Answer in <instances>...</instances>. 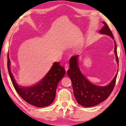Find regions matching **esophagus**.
<instances>
[{"label":"esophagus","instance_id":"1","mask_svg":"<svg viewBox=\"0 0 126 126\" xmlns=\"http://www.w3.org/2000/svg\"><path fill=\"white\" fill-rule=\"evenodd\" d=\"M68 68H69V64H68V63H65V71L67 72Z\"/></svg>","mask_w":126,"mask_h":126}]
</instances>
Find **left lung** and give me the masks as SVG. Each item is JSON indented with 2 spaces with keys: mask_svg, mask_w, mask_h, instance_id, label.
Segmentation results:
<instances>
[{
  "mask_svg": "<svg viewBox=\"0 0 126 126\" xmlns=\"http://www.w3.org/2000/svg\"><path fill=\"white\" fill-rule=\"evenodd\" d=\"M104 26L99 31V33L110 36L114 39L113 35L107 23L103 22ZM114 53L116 61L118 63L117 46L114 41ZM78 55L72 56L69 61L70 68L67 73L71 78L73 86L74 95L76 101L80 105L89 107L101 103L110 96L116 83L117 73L114 78L107 86L102 87L92 84L87 79L80 71L78 67ZM118 72V71H117Z\"/></svg>",
  "mask_w": 126,
  "mask_h": 126,
  "instance_id": "left-lung-1",
  "label": "left lung"
}]
</instances>
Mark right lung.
<instances>
[{
  "instance_id": "add662e5",
  "label": "right lung",
  "mask_w": 126,
  "mask_h": 126,
  "mask_svg": "<svg viewBox=\"0 0 126 126\" xmlns=\"http://www.w3.org/2000/svg\"><path fill=\"white\" fill-rule=\"evenodd\" d=\"M10 61L8 54V70L13 85L21 98L30 104L44 107L53 103L55 97L57 85L64 76V68L55 62L43 79L34 86L24 87L18 86L10 68Z\"/></svg>"
}]
</instances>
